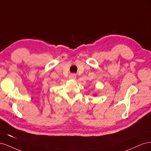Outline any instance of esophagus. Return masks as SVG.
Instances as JSON below:
<instances>
[{
  "label": "esophagus",
  "instance_id": "esophagus-1",
  "mask_svg": "<svg viewBox=\"0 0 151 151\" xmlns=\"http://www.w3.org/2000/svg\"><path fill=\"white\" fill-rule=\"evenodd\" d=\"M69 78L70 79H75L76 78V74H71L70 76H69Z\"/></svg>",
  "mask_w": 151,
  "mask_h": 151
}]
</instances>
